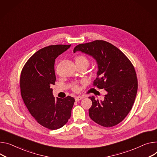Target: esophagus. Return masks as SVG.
<instances>
[{
	"mask_svg": "<svg viewBox=\"0 0 157 157\" xmlns=\"http://www.w3.org/2000/svg\"><path fill=\"white\" fill-rule=\"evenodd\" d=\"M82 98L81 96H76V97H75V101H78L81 100V99Z\"/></svg>",
	"mask_w": 157,
	"mask_h": 157,
	"instance_id": "34e87169",
	"label": "esophagus"
}]
</instances>
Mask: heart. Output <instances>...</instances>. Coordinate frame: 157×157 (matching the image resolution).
Listing matches in <instances>:
<instances>
[{"instance_id":"1","label":"heart","mask_w":157,"mask_h":157,"mask_svg":"<svg viewBox=\"0 0 157 157\" xmlns=\"http://www.w3.org/2000/svg\"><path fill=\"white\" fill-rule=\"evenodd\" d=\"M75 63L76 65H86L87 66H88L89 64H90V61L88 60V59L86 58V56H82V55H79V56H77L76 57H75ZM72 89L74 91L78 92L79 91V85L76 83H74L72 86Z\"/></svg>"}]
</instances>
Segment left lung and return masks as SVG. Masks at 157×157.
Returning a JSON list of instances; mask_svg holds the SVG:
<instances>
[{
	"label": "left lung",
	"mask_w": 157,
	"mask_h": 157,
	"mask_svg": "<svg viewBox=\"0 0 157 157\" xmlns=\"http://www.w3.org/2000/svg\"><path fill=\"white\" fill-rule=\"evenodd\" d=\"M80 51L95 59L97 78L94 85L105 89L103 100L89 97L92 106L90 118L105 127L115 126L132 109L137 93L138 81L133 66L117 47L105 40H94L76 46L73 52Z\"/></svg>",
	"instance_id": "1"
}]
</instances>
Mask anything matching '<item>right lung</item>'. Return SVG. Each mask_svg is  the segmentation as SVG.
I'll return each instance as SVG.
<instances>
[{"mask_svg":"<svg viewBox=\"0 0 157 157\" xmlns=\"http://www.w3.org/2000/svg\"><path fill=\"white\" fill-rule=\"evenodd\" d=\"M70 45H53L42 48L27 61L21 76V92L31 115L42 126L54 130L67 123L71 115L75 98H57L51 85L56 80L54 63Z\"/></svg>","mask_w":157,"mask_h":157,"instance_id":"1","label":"right lung"}]
</instances>
